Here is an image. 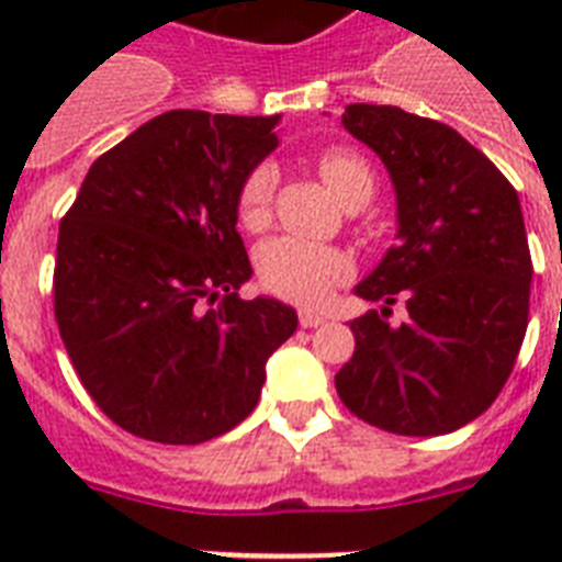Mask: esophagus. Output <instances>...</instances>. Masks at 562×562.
<instances>
[{"instance_id": "1", "label": "esophagus", "mask_w": 562, "mask_h": 562, "mask_svg": "<svg viewBox=\"0 0 562 562\" xmlns=\"http://www.w3.org/2000/svg\"><path fill=\"white\" fill-rule=\"evenodd\" d=\"M297 321H300V326H303V329H315V326L326 324V317L317 315V312H300Z\"/></svg>"}]
</instances>
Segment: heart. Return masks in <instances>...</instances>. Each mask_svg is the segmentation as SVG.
<instances>
[{
  "instance_id": "heart-1",
  "label": "heart",
  "mask_w": 562,
  "mask_h": 562,
  "mask_svg": "<svg viewBox=\"0 0 562 562\" xmlns=\"http://www.w3.org/2000/svg\"><path fill=\"white\" fill-rule=\"evenodd\" d=\"M317 171L329 187V192L344 206H364L375 189V175L368 157H361L352 148H326L317 157ZM280 171L271 160L256 162L247 171L236 192L238 224L250 233L262 229L271 218V201L277 192ZM350 256L338 247L317 245L306 238L280 236L265 241L256 250V280L265 291L277 297L300 303V306H317L324 303L350 277Z\"/></svg>"
}]
</instances>
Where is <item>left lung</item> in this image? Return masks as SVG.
Here are the masks:
<instances>
[{"label": "left lung", "instance_id": "8db88e82", "mask_svg": "<svg viewBox=\"0 0 562 562\" xmlns=\"http://www.w3.org/2000/svg\"><path fill=\"white\" fill-rule=\"evenodd\" d=\"M344 127L391 171L400 245L356 294L382 303L352 321L356 350L335 387L370 426L446 435L493 405L531 308V250L510 180L449 125L391 104H350ZM402 325H387L392 306Z\"/></svg>", "mask_w": 562, "mask_h": 562}]
</instances>
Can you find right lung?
I'll return each instance as SVG.
<instances>
[{"label":"right lung","instance_id":"1","mask_svg":"<svg viewBox=\"0 0 562 562\" xmlns=\"http://www.w3.org/2000/svg\"><path fill=\"white\" fill-rule=\"evenodd\" d=\"M277 116L169 110L92 162L60 221L55 321L72 368L119 428L169 446L256 408L294 308L241 300L250 259L238 183L277 148Z\"/></svg>","mask_w":562,"mask_h":562}]
</instances>
